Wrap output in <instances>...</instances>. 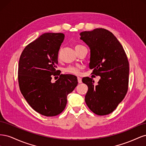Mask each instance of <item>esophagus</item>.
<instances>
[{"label":"esophagus","instance_id":"1","mask_svg":"<svg viewBox=\"0 0 146 146\" xmlns=\"http://www.w3.org/2000/svg\"><path fill=\"white\" fill-rule=\"evenodd\" d=\"M77 80H78V83H82V78L80 77H77Z\"/></svg>","mask_w":146,"mask_h":146}]
</instances>
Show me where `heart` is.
<instances>
[{
  "label": "heart",
  "instance_id": "1",
  "mask_svg": "<svg viewBox=\"0 0 146 146\" xmlns=\"http://www.w3.org/2000/svg\"><path fill=\"white\" fill-rule=\"evenodd\" d=\"M84 46L80 45V44H76L74 46V48L76 49V52H77L78 50H80L81 48L83 47ZM59 56V55H58ZM65 72L71 74H75V75H78L80 74V67L79 66H68L67 68L65 69Z\"/></svg>",
  "mask_w": 146,
  "mask_h": 146
}]
</instances>
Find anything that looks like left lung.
<instances>
[{
  "instance_id": "8db88e82",
  "label": "left lung",
  "mask_w": 146,
  "mask_h": 146,
  "mask_svg": "<svg viewBox=\"0 0 146 146\" xmlns=\"http://www.w3.org/2000/svg\"><path fill=\"white\" fill-rule=\"evenodd\" d=\"M80 39L90 47V68L100 76L97 85L90 77L82 78L88 87L85 102L99 116L112 113L124 99L129 88V63L125 52L116 36L104 29L80 33Z\"/></svg>"
}]
</instances>
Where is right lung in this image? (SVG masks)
Segmentation results:
<instances>
[{"label": "right lung", "mask_w": 146, "mask_h": 146, "mask_svg": "<svg viewBox=\"0 0 146 146\" xmlns=\"http://www.w3.org/2000/svg\"><path fill=\"white\" fill-rule=\"evenodd\" d=\"M61 33H46L26 46L18 65V83L24 98L35 111L55 116L64 110L67 96L77 85L76 76L56 70L58 51L64 40ZM60 76L55 83L52 75Z\"/></svg>", "instance_id": "right-lung-1"}]
</instances>
